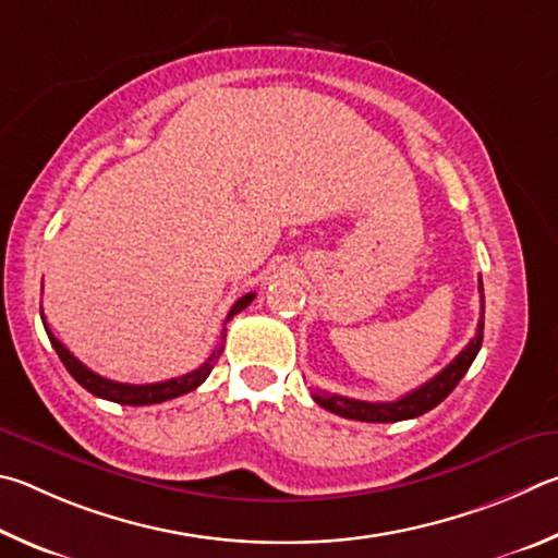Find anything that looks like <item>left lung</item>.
Segmentation results:
<instances>
[{
	"mask_svg": "<svg viewBox=\"0 0 558 558\" xmlns=\"http://www.w3.org/2000/svg\"><path fill=\"white\" fill-rule=\"evenodd\" d=\"M483 318H485V296H483V279H481V324H477L475 336L471 338L461 353L451 360L441 373L428 379L426 385L416 387L414 392L395 399V402H360V399L330 395L318 389L314 392V402L318 407L328 409L338 416L355 418V422H369V424H392V422H404V418H416L426 412H432L444 399L453 392L456 385L461 383L468 367L473 365L477 350L483 345Z\"/></svg>",
	"mask_w": 558,
	"mask_h": 558,
	"instance_id": "1",
	"label": "left lung"
}]
</instances>
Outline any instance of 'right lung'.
Listing matches in <instances>:
<instances>
[{
  "mask_svg": "<svg viewBox=\"0 0 558 558\" xmlns=\"http://www.w3.org/2000/svg\"><path fill=\"white\" fill-rule=\"evenodd\" d=\"M254 294H244L240 296L238 301H234L228 318H225V324L228 320H232V316H238L242 308H247L252 304ZM44 318V314H41ZM44 328L48 333V340H51L53 350L58 353V357H61V363L65 365L68 373H71V377L75 379L77 385L85 387L87 392L100 397V399H110V402H117V404H130V407H146V404H161L166 402V399H175L181 395H189L193 392L195 387H201L205 383V377L210 375V369L215 367V363H218V357L222 353V340H225V328H222V336H220V345L213 350L210 357L205 360V363L193 369V373H185L181 377H171V379H163V383H154V385H124V383H114V379H107V377H100L97 373H93L90 367H85L81 360H77L71 350H68L61 340H58L51 330H48L46 326V318H44Z\"/></svg>",
  "mask_w": 558,
  "mask_h": 558,
  "instance_id": "obj_1",
  "label": "right lung"
}]
</instances>
